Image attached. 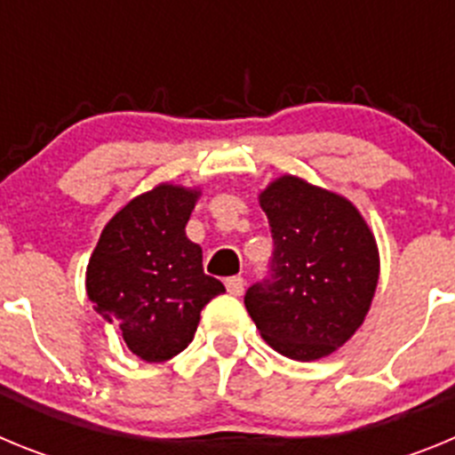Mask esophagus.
Returning a JSON list of instances; mask_svg holds the SVG:
<instances>
[{"label":"esophagus","instance_id":"obj_1","mask_svg":"<svg viewBox=\"0 0 455 455\" xmlns=\"http://www.w3.org/2000/svg\"><path fill=\"white\" fill-rule=\"evenodd\" d=\"M225 287H228V291H230L232 296H241V293H243V287H246V280L241 275L228 277V280H225Z\"/></svg>","mask_w":455,"mask_h":455}]
</instances>
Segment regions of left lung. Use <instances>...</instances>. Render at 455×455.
Here are the masks:
<instances>
[{
	"label": "left lung",
	"instance_id": "obj_1",
	"mask_svg": "<svg viewBox=\"0 0 455 455\" xmlns=\"http://www.w3.org/2000/svg\"><path fill=\"white\" fill-rule=\"evenodd\" d=\"M273 236L262 280L243 303L277 353L309 363L363 325L378 284V251L360 212L341 196L284 175L259 196Z\"/></svg>",
	"mask_w": 455,
	"mask_h": 455
}]
</instances>
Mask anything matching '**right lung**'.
Instances as JSON below:
<instances>
[{"label":"right lung","instance_id":"add662e5","mask_svg":"<svg viewBox=\"0 0 455 455\" xmlns=\"http://www.w3.org/2000/svg\"><path fill=\"white\" fill-rule=\"evenodd\" d=\"M196 198L171 184L136 196L104 225L88 259V299L146 363L182 353L204 305L225 291L204 273L198 243L184 235Z\"/></svg>","mask_w":455,"mask_h":455}]
</instances>
